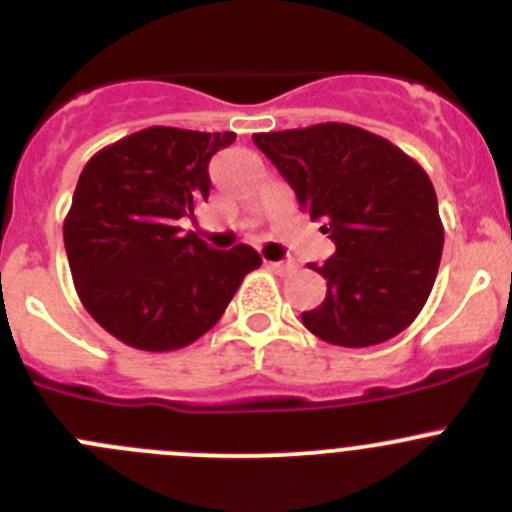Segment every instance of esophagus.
I'll use <instances>...</instances> for the list:
<instances>
[{
  "mask_svg": "<svg viewBox=\"0 0 512 512\" xmlns=\"http://www.w3.org/2000/svg\"><path fill=\"white\" fill-rule=\"evenodd\" d=\"M267 267H270L272 272H277V275H289V272L294 270L292 262H267Z\"/></svg>",
  "mask_w": 512,
  "mask_h": 512,
  "instance_id": "34e87169",
  "label": "esophagus"
}]
</instances>
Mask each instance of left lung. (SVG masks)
<instances>
[{
  "instance_id": "1",
  "label": "left lung",
  "mask_w": 512,
  "mask_h": 512,
  "mask_svg": "<svg viewBox=\"0 0 512 512\" xmlns=\"http://www.w3.org/2000/svg\"><path fill=\"white\" fill-rule=\"evenodd\" d=\"M255 146L322 220L337 252L322 267L327 297L304 327L337 347H374L404 332L436 282L443 250L426 170L401 148L349 123L255 133Z\"/></svg>"
}]
</instances>
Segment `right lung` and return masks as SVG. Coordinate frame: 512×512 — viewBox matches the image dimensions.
Masks as SVG:
<instances>
[{
	"label": "right lung",
	"instance_id": "obj_1",
	"mask_svg": "<svg viewBox=\"0 0 512 512\" xmlns=\"http://www.w3.org/2000/svg\"><path fill=\"white\" fill-rule=\"evenodd\" d=\"M235 133L153 126L98 151L81 170L64 247L86 312L128 347L173 352L218 324L247 272L250 245L213 250L180 218L210 195V158Z\"/></svg>",
	"mask_w": 512,
	"mask_h": 512
}]
</instances>
